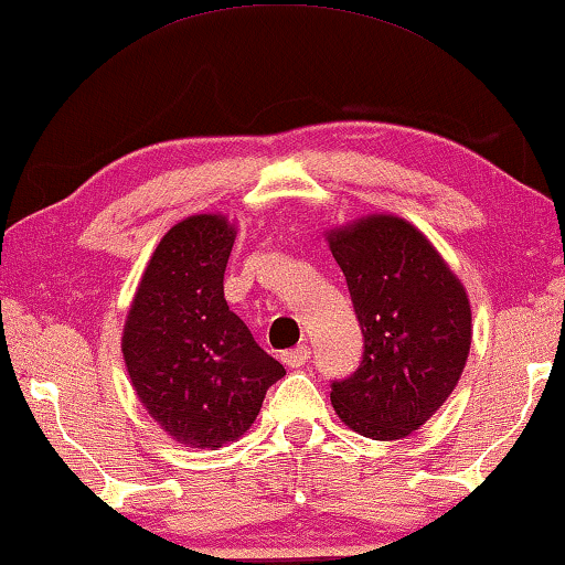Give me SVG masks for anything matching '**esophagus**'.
Returning <instances> with one entry per match:
<instances>
[{
	"label": "esophagus",
	"instance_id": "34e87169",
	"mask_svg": "<svg viewBox=\"0 0 565 565\" xmlns=\"http://www.w3.org/2000/svg\"><path fill=\"white\" fill-rule=\"evenodd\" d=\"M308 360H310V350L305 348V344H300V348H295V350L282 352V362L288 364V367H292V370H300Z\"/></svg>",
	"mask_w": 565,
	"mask_h": 565
}]
</instances>
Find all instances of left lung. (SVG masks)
<instances>
[{"label":"left lung","mask_w":565,"mask_h":565,"mask_svg":"<svg viewBox=\"0 0 565 565\" xmlns=\"http://www.w3.org/2000/svg\"><path fill=\"white\" fill-rule=\"evenodd\" d=\"M364 350L332 380V407L370 439H404L457 387L469 358L471 308L457 275L417 227L372 215L330 233Z\"/></svg>","instance_id":"obj_1"}]
</instances>
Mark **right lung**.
Instances as JSON below:
<instances>
[{
  "mask_svg": "<svg viewBox=\"0 0 565 565\" xmlns=\"http://www.w3.org/2000/svg\"><path fill=\"white\" fill-rule=\"evenodd\" d=\"M235 227L193 215L158 243L124 328V360L148 414L175 441L217 449L250 429L285 367L227 308Z\"/></svg>",
  "mask_w": 565,
  "mask_h": 565,
  "instance_id": "obj_1",
  "label": "right lung"
}]
</instances>
